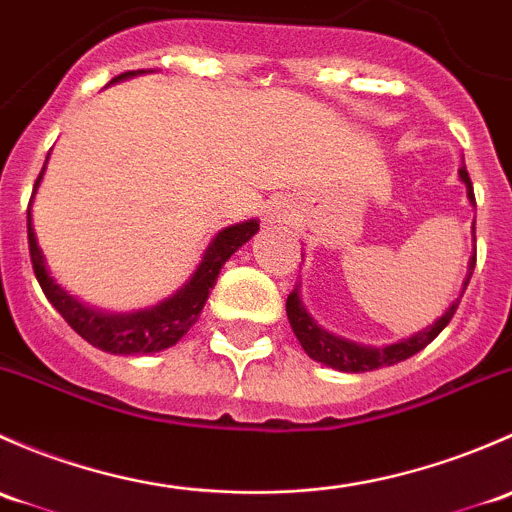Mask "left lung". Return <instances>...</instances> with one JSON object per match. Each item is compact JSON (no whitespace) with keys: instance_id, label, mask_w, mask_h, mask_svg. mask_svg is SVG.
<instances>
[{"instance_id":"1","label":"left lung","mask_w":512,"mask_h":512,"mask_svg":"<svg viewBox=\"0 0 512 512\" xmlns=\"http://www.w3.org/2000/svg\"><path fill=\"white\" fill-rule=\"evenodd\" d=\"M458 177H461V182L466 184L468 199L476 204V197H473V184H471V177H468L466 167L458 170ZM473 234H476V224H473ZM473 266H476V254H473L471 263H468V276L466 281H463V291H466L468 281H471ZM461 295H458L456 303H453L434 325H429V328L421 330V333L407 337V340L394 342V345H387V347H362V345H355V342L342 340V337L337 335H330L328 330L318 328L315 320L308 315V310H305V305L300 303L298 286H295L291 295H288L286 313H288V320H291L295 337H298L303 350L308 352L315 362H323V365L335 367V370L340 372H367V370H377V367L397 365V362L407 360V357H412L419 350H424V347L451 323L453 313H456L458 303H461Z\"/></svg>"}]
</instances>
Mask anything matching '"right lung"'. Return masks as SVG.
<instances>
[{
	"label": "right lung",
	"instance_id": "right-lung-1",
	"mask_svg": "<svg viewBox=\"0 0 512 512\" xmlns=\"http://www.w3.org/2000/svg\"><path fill=\"white\" fill-rule=\"evenodd\" d=\"M135 76L133 71L120 73L113 81L120 78ZM46 170V162L41 167L39 177H36L34 192L39 187L41 175ZM34 199V194H31ZM258 231V221H244V224L226 226L224 231H219L217 239L209 244L207 254H204L202 263L194 271L192 281L184 288L167 298L165 303L155 305L150 310H140V313L130 315H105L98 310L86 308V305L78 303L76 298H71L61 286H56L54 278L49 276L44 263V254H41L39 244H36L34 226H31V202L26 209V234H29V254H31V266H34L36 281H39L41 291H44L49 303L63 315L68 325L76 330L78 335L86 342H91L93 347L103 352H113V355H150V352H160L172 347L182 335H187V330L197 323L199 313H202L204 303H207L209 291L217 283V276L231 254H234L239 246H244Z\"/></svg>",
	"mask_w": 512,
	"mask_h": 512
}]
</instances>
